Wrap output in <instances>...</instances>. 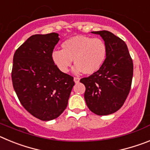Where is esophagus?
<instances>
[{"label":"esophagus","instance_id":"obj_1","mask_svg":"<svg viewBox=\"0 0 150 150\" xmlns=\"http://www.w3.org/2000/svg\"><path fill=\"white\" fill-rule=\"evenodd\" d=\"M74 80L75 82V83H78L79 82V77H74Z\"/></svg>","mask_w":150,"mask_h":150}]
</instances>
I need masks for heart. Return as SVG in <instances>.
I'll list each match as a JSON object with an SVG mask.
<instances>
[{
    "mask_svg": "<svg viewBox=\"0 0 150 150\" xmlns=\"http://www.w3.org/2000/svg\"><path fill=\"white\" fill-rule=\"evenodd\" d=\"M62 48V50L52 51L51 59L62 73L68 72L74 60L76 74H94L101 68L107 59V45L100 38L74 36L64 41Z\"/></svg>",
    "mask_w": 150,
    "mask_h": 150,
    "instance_id": "obj_1",
    "label": "heart"
}]
</instances>
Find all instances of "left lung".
I'll list each match as a JSON object with an SVG mask.
<instances>
[{
	"label": "left lung",
	"instance_id": "1",
	"mask_svg": "<svg viewBox=\"0 0 150 150\" xmlns=\"http://www.w3.org/2000/svg\"><path fill=\"white\" fill-rule=\"evenodd\" d=\"M105 42L107 55L95 74L80 79L86 86L84 98L88 109L98 116L120 109L129 94L133 77V62L124 41L108 30L91 31Z\"/></svg>",
	"mask_w": 150,
	"mask_h": 150
}]
</instances>
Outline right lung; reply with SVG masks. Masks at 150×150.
<instances>
[{
  "instance_id": "right-lung-1",
  "label": "right lung",
  "mask_w": 150,
  "mask_h": 150,
  "mask_svg": "<svg viewBox=\"0 0 150 150\" xmlns=\"http://www.w3.org/2000/svg\"><path fill=\"white\" fill-rule=\"evenodd\" d=\"M59 34H35L16 50L12 81L24 108L34 117L50 121L66 109L74 77L62 73L51 59Z\"/></svg>"
}]
</instances>
